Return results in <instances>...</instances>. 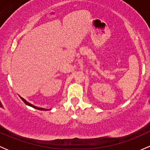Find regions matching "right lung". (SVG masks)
Masks as SVG:
<instances>
[{
  "instance_id": "add662e5",
  "label": "right lung",
  "mask_w": 150,
  "mask_h": 150,
  "mask_svg": "<svg viewBox=\"0 0 150 150\" xmlns=\"http://www.w3.org/2000/svg\"><path fill=\"white\" fill-rule=\"evenodd\" d=\"M20 97L21 98V99H22V100L24 102H25V104L28 105V106H32V107H33V108H36V109H39V110H41V111H47V110H48V109H46V108H39V107H37V106H34V105H32V104H30V103L27 102V101H26L25 99H23V98H22V97ZM49 110H50V109H49Z\"/></svg>"
}]
</instances>
